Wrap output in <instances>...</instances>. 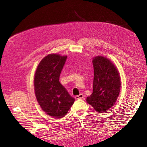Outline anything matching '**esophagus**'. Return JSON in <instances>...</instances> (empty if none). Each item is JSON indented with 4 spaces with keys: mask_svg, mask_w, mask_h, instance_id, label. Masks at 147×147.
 I'll return each mask as SVG.
<instances>
[{
    "mask_svg": "<svg viewBox=\"0 0 147 147\" xmlns=\"http://www.w3.org/2000/svg\"><path fill=\"white\" fill-rule=\"evenodd\" d=\"M84 94L81 93V94H80L79 95L76 96H75V98H76V99H82V98H84Z\"/></svg>",
    "mask_w": 147,
    "mask_h": 147,
    "instance_id": "esophagus-1",
    "label": "esophagus"
}]
</instances>
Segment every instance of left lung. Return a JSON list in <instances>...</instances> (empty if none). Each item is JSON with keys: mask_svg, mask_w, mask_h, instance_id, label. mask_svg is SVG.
I'll return each mask as SVG.
<instances>
[{"mask_svg": "<svg viewBox=\"0 0 147 147\" xmlns=\"http://www.w3.org/2000/svg\"><path fill=\"white\" fill-rule=\"evenodd\" d=\"M94 78L93 93L87 103L99 113L105 112L115 103L120 93V74L114 64L102 56L93 59Z\"/></svg>", "mask_w": 147, "mask_h": 147, "instance_id": "8db88e82", "label": "left lung"}]
</instances>
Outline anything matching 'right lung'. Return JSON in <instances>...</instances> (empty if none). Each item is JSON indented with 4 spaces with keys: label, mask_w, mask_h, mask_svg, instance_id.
Wrapping results in <instances>:
<instances>
[{
    "label": "right lung",
    "mask_w": 147,
    "mask_h": 147,
    "mask_svg": "<svg viewBox=\"0 0 147 147\" xmlns=\"http://www.w3.org/2000/svg\"><path fill=\"white\" fill-rule=\"evenodd\" d=\"M67 56L49 54L41 60L36 69L34 90L42 110L55 118H62L74 102L59 82L60 75Z\"/></svg>",
    "instance_id": "1"
}]
</instances>
